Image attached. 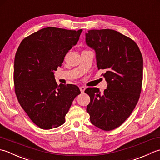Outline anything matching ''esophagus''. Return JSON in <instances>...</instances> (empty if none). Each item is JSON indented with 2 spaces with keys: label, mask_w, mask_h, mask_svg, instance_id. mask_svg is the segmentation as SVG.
Returning <instances> with one entry per match:
<instances>
[{
  "label": "esophagus",
  "mask_w": 160,
  "mask_h": 160,
  "mask_svg": "<svg viewBox=\"0 0 160 160\" xmlns=\"http://www.w3.org/2000/svg\"><path fill=\"white\" fill-rule=\"evenodd\" d=\"M79 89H80L81 92L83 93V92H84L85 90H86V87H85V86H80L79 87Z\"/></svg>",
  "instance_id": "34e87169"
}]
</instances>
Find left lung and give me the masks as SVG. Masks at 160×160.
Masks as SVG:
<instances>
[{"mask_svg": "<svg viewBox=\"0 0 160 160\" xmlns=\"http://www.w3.org/2000/svg\"><path fill=\"white\" fill-rule=\"evenodd\" d=\"M86 43L95 52L98 70L108 83L103 94L97 88L85 92L90 102L86 110L94 126L112 130L125 122L134 110L142 90L143 58L131 38L110 29L86 33Z\"/></svg>", "mask_w": 160, "mask_h": 160, "instance_id": "1", "label": "left lung"}]
</instances>
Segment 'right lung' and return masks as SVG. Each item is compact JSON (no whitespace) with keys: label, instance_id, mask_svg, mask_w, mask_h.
<instances>
[{"label":"right lung","instance_id":"obj_1","mask_svg":"<svg viewBox=\"0 0 160 160\" xmlns=\"http://www.w3.org/2000/svg\"><path fill=\"white\" fill-rule=\"evenodd\" d=\"M82 31L45 28L24 38L16 51V95L30 119L42 129L63 124L74 99L81 93L75 85H57L54 71L77 43Z\"/></svg>","mask_w":160,"mask_h":160}]
</instances>
